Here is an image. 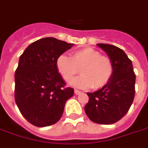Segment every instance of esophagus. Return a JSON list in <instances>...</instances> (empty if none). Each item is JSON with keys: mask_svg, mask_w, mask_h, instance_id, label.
I'll return each instance as SVG.
<instances>
[{"mask_svg": "<svg viewBox=\"0 0 148 148\" xmlns=\"http://www.w3.org/2000/svg\"><path fill=\"white\" fill-rule=\"evenodd\" d=\"M75 95H79V94H81V91L80 90H75Z\"/></svg>", "mask_w": 148, "mask_h": 148, "instance_id": "esophagus-1", "label": "esophagus"}]
</instances>
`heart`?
<instances>
[{
  "label": "heart",
  "mask_w": 148,
  "mask_h": 148,
  "mask_svg": "<svg viewBox=\"0 0 148 148\" xmlns=\"http://www.w3.org/2000/svg\"><path fill=\"white\" fill-rule=\"evenodd\" d=\"M56 68L68 83L73 80L80 69L82 75L73 80V86L79 88L92 87L95 90L105 87L114 74V63L111 58L91 47L75 50L71 58L65 55L59 56L56 61Z\"/></svg>",
  "instance_id": "b5f03b06"
}]
</instances>
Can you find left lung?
Wrapping results in <instances>:
<instances>
[{"label":"left lung","mask_w":148,"mask_h":148,"mask_svg":"<svg viewBox=\"0 0 148 148\" xmlns=\"http://www.w3.org/2000/svg\"><path fill=\"white\" fill-rule=\"evenodd\" d=\"M114 63V74L105 87L87 92L89 101L84 107L87 117L97 124L111 125L129 111L135 96L136 75L132 61L122 49L113 45L99 43Z\"/></svg>","instance_id":"obj_1"}]
</instances>
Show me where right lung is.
<instances>
[{"mask_svg":"<svg viewBox=\"0 0 148 148\" xmlns=\"http://www.w3.org/2000/svg\"><path fill=\"white\" fill-rule=\"evenodd\" d=\"M73 46L55 38H44L31 43L19 57L15 73V101L31 125H54L73 95L74 89L66 87L56 68L58 57Z\"/></svg>","mask_w":148,"mask_h":148,"instance_id":"1","label":"right lung"}]
</instances>
